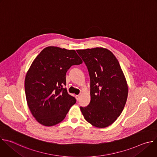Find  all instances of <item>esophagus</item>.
Wrapping results in <instances>:
<instances>
[{"label": "esophagus", "instance_id": "obj_1", "mask_svg": "<svg viewBox=\"0 0 157 157\" xmlns=\"http://www.w3.org/2000/svg\"><path fill=\"white\" fill-rule=\"evenodd\" d=\"M79 95H76V96H75V98H76V100L77 101H79Z\"/></svg>", "mask_w": 157, "mask_h": 157}]
</instances>
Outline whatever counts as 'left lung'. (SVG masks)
<instances>
[{"label":"left lung","instance_id":"obj_1","mask_svg":"<svg viewBox=\"0 0 157 157\" xmlns=\"http://www.w3.org/2000/svg\"><path fill=\"white\" fill-rule=\"evenodd\" d=\"M90 78L91 101L80 107L84 119L104 128L121 115L128 96V86L119 63L113 53L102 48L76 50Z\"/></svg>","mask_w":157,"mask_h":157}]
</instances>
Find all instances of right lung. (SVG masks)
<instances>
[{
    "instance_id": "obj_1",
    "label": "right lung",
    "mask_w": 157,
    "mask_h": 157,
    "mask_svg": "<svg viewBox=\"0 0 157 157\" xmlns=\"http://www.w3.org/2000/svg\"><path fill=\"white\" fill-rule=\"evenodd\" d=\"M82 63L75 50L54 47L43 49L35 59L25 77V91L28 106L40 124L61 122L76 103L63 86L71 66Z\"/></svg>"
}]
</instances>
